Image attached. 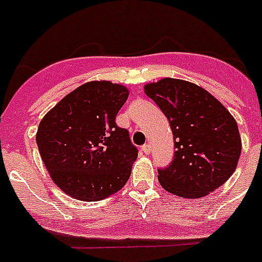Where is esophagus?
Wrapping results in <instances>:
<instances>
[{
  "instance_id": "esophagus-1",
  "label": "esophagus",
  "mask_w": 262,
  "mask_h": 262,
  "mask_svg": "<svg viewBox=\"0 0 262 262\" xmlns=\"http://www.w3.org/2000/svg\"><path fill=\"white\" fill-rule=\"evenodd\" d=\"M141 150H142V153H145V155H149V153H150V145H149V144H144V145L141 146Z\"/></svg>"
}]
</instances>
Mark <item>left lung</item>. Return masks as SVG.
Wrapping results in <instances>:
<instances>
[{"label": "left lung", "mask_w": 262, "mask_h": 262, "mask_svg": "<svg viewBox=\"0 0 262 262\" xmlns=\"http://www.w3.org/2000/svg\"><path fill=\"white\" fill-rule=\"evenodd\" d=\"M171 125L175 155L159 169V183L176 196L195 199L226 182L241 156V137L234 117L203 87L173 78L144 86Z\"/></svg>", "instance_id": "obj_1"}]
</instances>
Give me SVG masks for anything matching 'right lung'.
I'll return each mask as SVG.
<instances>
[{
    "mask_svg": "<svg viewBox=\"0 0 262 262\" xmlns=\"http://www.w3.org/2000/svg\"><path fill=\"white\" fill-rule=\"evenodd\" d=\"M129 90L109 80L87 82L40 121L36 142L51 179L63 192L97 202L127 182L137 148L116 124Z\"/></svg>",
    "mask_w": 262,
    "mask_h": 262,
    "instance_id": "obj_1",
    "label": "right lung"
}]
</instances>
